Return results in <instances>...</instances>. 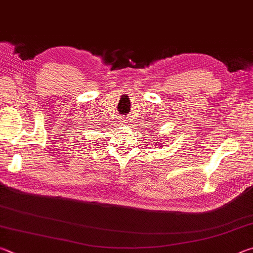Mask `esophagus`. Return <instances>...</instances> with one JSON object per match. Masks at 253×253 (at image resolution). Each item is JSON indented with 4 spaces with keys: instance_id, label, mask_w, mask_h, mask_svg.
Here are the masks:
<instances>
[{
    "instance_id": "34e87169",
    "label": "esophagus",
    "mask_w": 253,
    "mask_h": 253,
    "mask_svg": "<svg viewBox=\"0 0 253 253\" xmlns=\"http://www.w3.org/2000/svg\"><path fill=\"white\" fill-rule=\"evenodd\" d=\"M119 121H121V124H122V125H126V124L128 123V121H127V118H126V117H122L121 119H119Z\"/></svg>"
}]
</instances>
